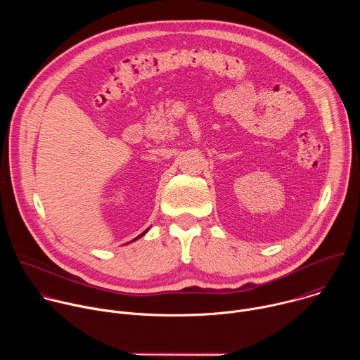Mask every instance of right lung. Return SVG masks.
Returning a JSON list of instances; mask_svg holds the SVG:
<instances>
[{"mask_svg": "<svg viewBox=\"0 0 360 360\" xmlns=\"http://www.w3.org/2000/svg\"><path fill=\"white\" fill-rule=\"evenodd\" d=\"M148 231H149V228H148V229H146V231H145V232H142V233H141V235H138V236H136V238H135V239H132V240H131V242H134V240H136V239H139V238H142V236H143V235H145V233H146V232H148ZM128 243H129V242H128Z\"/></svg>", "mask_w": 360, "mask_h": 360, "instance_id": "1", "label": "right lung"}]
</instances>
